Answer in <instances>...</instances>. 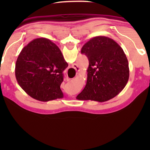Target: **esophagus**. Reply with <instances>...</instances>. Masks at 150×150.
Instances as JSON below:
<instances>
[{"mask_svg": "<svg viewBox=\"0 0 150 150\" xmlns=\"http://www.w3.org/2000/svg\"><path fill=\"white\" fill-rule=\"evenodd\" d=\"M72 68L74 69L76 71H79V69H79V65L76 64V63H74V64L72 65ZM76 74H78V73H76ZM67 81H70V79H67Z\"/></svg>", "mask_w": 150, "mask_h": 150, "instance_id": "34e87169", "label": "esophagus"}]
</instances>
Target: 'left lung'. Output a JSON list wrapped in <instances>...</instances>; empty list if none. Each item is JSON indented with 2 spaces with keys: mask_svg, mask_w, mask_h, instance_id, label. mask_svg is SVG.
I'll use <instances>...</instances> for the list:
<instances>
[{
  "mask_svg": "<svg viewBox=\"0 0 150 150\" xmlns=\"http://www.w3.org/2000/svg\"><path fill=\"white\" fill-rule=\"evenodd\" d=\"M81 53L87 57L89 67L87 84L77 100L105 102L124 89L129 79L128 61L117 43L97 36L84 44Z\"/></svg>",
  "mask_w": 150,
  "mask_h": 150,
  "instance_id": "1",
  "label": "left lung"
}]
</instances>
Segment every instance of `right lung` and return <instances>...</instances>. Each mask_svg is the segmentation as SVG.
<instances>
[{"label": "right lung", "instance_id": "obj_1", "mask_svg": "<svg viewBox=\"0 0 150 150\" xmlns=\"http://www.w3.org/2000/svg\"><path fill=\"white\" fill-rule=\"evenodd\" d=\"M68 66L59 47L46 38H37L24 47L16 63L17 82L34 99L42 102L63 98L60 86Z\"/></svg>", "mask_w": 150, "mask_h": 150}]
</instances>
